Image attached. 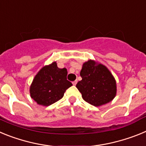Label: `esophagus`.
Here are the masks:
<instances>
[{
	"instance_id": "obj_1",
	"label": "esophagus",
	"mask_w": 146,
	"mask_h": 146,
	"mask_svg": "<svg viewBox=\"0 0 146 146\" xmlns=\"http://www.w3.org/2000/svg\"><path fill=\"white\" fill-rule=\"evenodd\" d=\"M77 80H74V82H72V84L74 85V86H76V84H77Z\"/></svg>"
}]
</instances>
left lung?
I'll return each instance as SVG.
<instances>
[{"label":"left lung","mask_w":146,"mask_h":146,"mask_svg":"<svg viewBox=\"0 0 146 146\" xmlns=\"http://www.w3.org/2000/svg\"><path fill=\"white\" fill-rule=\"evenodd\" d=\"M82 80L76 87L82 99L94 106H101L112 101L116 94V82L106 66L88 60L80 71Z\"/></svg>","instance_id":"obj_1"}]
</instances>
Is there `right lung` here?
<instances>
[{
    "instance_id": "obj_1",
    "label": "right lung",
    "mask_w": 146,
    "mask_h": 146,
    "mask_svg": "<svg viewBox=\"0 0 146 146\" xmlns=\"http://www.w3.org/2000/svg\"><path fill=\"white\" fill-rule=\"evenodd\" d=\"M66 76V69H59L55 62L45 66L35 76L30 88L31 96L37 104L43 106L56 102L72 86Z\"/></svg>"
}]
</instances>
